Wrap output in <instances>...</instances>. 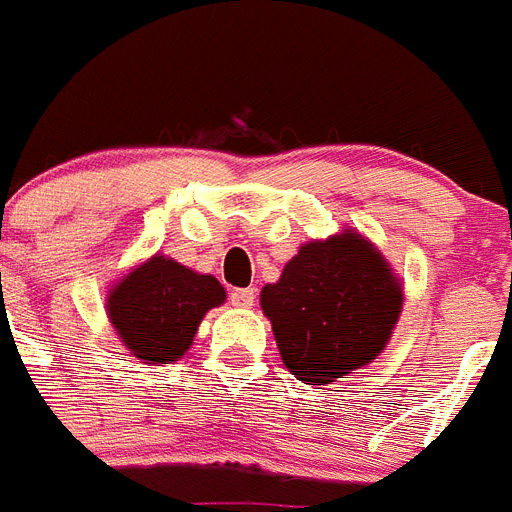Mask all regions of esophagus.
<instances>
[{
  "label": "esophagus",
  "instance_id": "1",
  "mask_svg": "<svg viewBox=\"0 0 512 512\" xmlns=\"http://www.w3.org/2000/svg\"><path fill=\"white\" fill-rule=\"evenodd\" d=\"M230 301L235 303V306H253L256 303V287H238V290H232L230 293Z\"/></svg>",
  "mask_w": 512,
  "mask_h": 512
}]
</instances>
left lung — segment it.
Returning <instances> with one entry per match:
<instances>
[{"label":"left lung","mask_w":512,"mask_h":512,"mask_svg":"<svg viewBox=\"0 0 512 512\" xmlns=\"http://www.w3.org/2000/svg\"><path fill=\"white\" fill-rule=\"evenodd\" d=\"M285 366L306 384H332L374 361L403 308L382 253L353 230L306 243L280 282L261 290Z\"/></svg>","instance_id":"1"}]
</instances>
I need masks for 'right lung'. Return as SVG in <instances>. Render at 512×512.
<instances>
[{
  "label": "right lung",
  "instance_id": "right-lung-1",
  "mask_svg": "<svg viewBox=\"0 0 512 512\" xmlns=\"http://www.w3.org/2000/svg\"><path fill=\"white\" fill-rule=\"evenodd\" d=\"M219 303H225V287L211 274L154 256L114 287L107 311L135 358L167 363L190 348L204 314Z\"/></svg>",
  "mask_w": 512,
  "mask_h": 512
}]
</instances>
